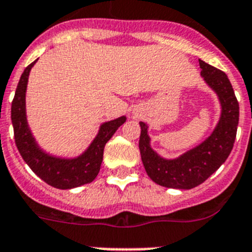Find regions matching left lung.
<instances>
[{
    "label": "left lung",
    "mask_w": 252,
    "mask_h": 252,
    "mask_svg": "<svg viewBox=\"0 0 252 252\" xmlns=\"http://www.w3.org/2000/svg\"><path fill=\"white\" fill-rule=\"evenodd\" d=\"M202 76L217 93L222 105L220 123L208 139L176 159L159 157L150 146L147 126L141 124L139 151L147 175L161 187L192 189L204 183L229 156L237 133L240 108L228 77L224 72L199 60Z\"/></svg>",
    "instance_id": "8db88e82"
}]
</instances>
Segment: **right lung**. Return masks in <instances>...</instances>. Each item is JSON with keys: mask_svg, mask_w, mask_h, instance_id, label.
Here are the masks:
<instances>
[{"mask_svg": "<svg viewBox=\"0 0 252 252\" xmlns=\"http://www.w3.org/2000/svg\"><path fill=\"white\" fill-rule=\"evenodd\" d=\"M35 62L36 61L30 63L21 74L11 105V120L14 126V137L17 150L32 171L41 180L49 184L50 187L58 189H72L91 183L95 180L100 171L105 144L117 132V129L126 122V118L120 117L102 124L99 134L96 135V138L90 144L86 152L77 158H57L44 153L35 143L26 123L25 115L26 85L29 72Z\"/></svg>", "mask_w": 252, "mask_h": 252, "instance_id": "1", "label": "right lung"}]
</instances>
